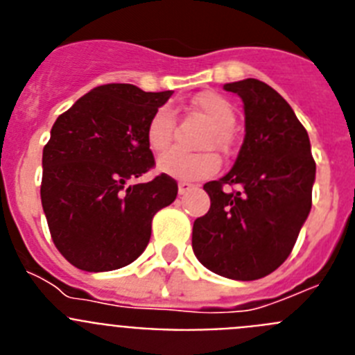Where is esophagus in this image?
I'll return each mask as SVG.
<instances>
[{
	"label": "esophagus",
	"mask_w": 355,
	"mask_h": 355,
	"mask_svg": "<svg viewBox=\"0 0 355 355\" xmlns=\"http://www.w3.org/2000/svg\"><path fill=\"white\" fill-rule=\"evenodd\" d=\"M193 188H196V184L187 183V181H180V184H178V190H180V196H187L188 192H192Z\"/></svg>",
	"instance_id": "34e87169"
}]
</instances>
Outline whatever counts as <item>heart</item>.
<instances>
[{"instance_id":"heart-1","label":"heart","mask_w":355,"mask_h":355,"mask_svg":"<svg viewBox=\"0 0 355 355\" xmlns=\"http://www.w3.org/2000/svg\"><path fill=\"white\" fill-rule=\"evenodd\" d=\"M193 108L211 122V130L206 135L202 147H216L227 150L231 144V128L236 122L233 105L218 92H202L193 99ZM174 114L168 106H162L153 114L147 124L146 139L155 153H162L172 142ZM220 168V159L215 153L206 150L199 155H187L181 150H168L158 159V171L175 180L199 181L211 178Z\"/></svg>"}]
</instances>
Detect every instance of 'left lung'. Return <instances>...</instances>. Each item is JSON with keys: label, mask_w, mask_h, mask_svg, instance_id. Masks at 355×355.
Segmentation results:
<instances>
[{"label": "left lung", "mask_w": 355, "mask_h": 355, "mask_svg": "<svg viewBox=\"0 0 355 355\" xmlns=\"http://www.w3.org/2000/svg\"><path fill=\"white\" fill-rule=\"evenodd\" d=\"M224 89L243 101L245 139L233 168L205 184L211 206L193 222L192 247L208 270L254 281L290 256L311 211L316 163L306 128L281 94L254 78Z\"/></svg>", "instance_id": "1"}]
</instances>
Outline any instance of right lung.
Segmentation results:
<instances>
[{
	"instance_id": "obj_1",
	"label": "right lung",
	"mask_w": 355,
	"mask_h": 355,
	"mask_svg": "<svg viewBox=\"0 0 355 355\" xmlns=\"http://www.w3.org/2000/svg\"><path fill=\"white\" fill-rule=\"evenodd\" d=\"M171 96L130 83L101 85L53 124L40 199L56 249L80 270L133 263L149 243L153 216L174 202L178 183L171 175L128 184L155 165L147 124Z\"/></svg>"
}]
</instances>
